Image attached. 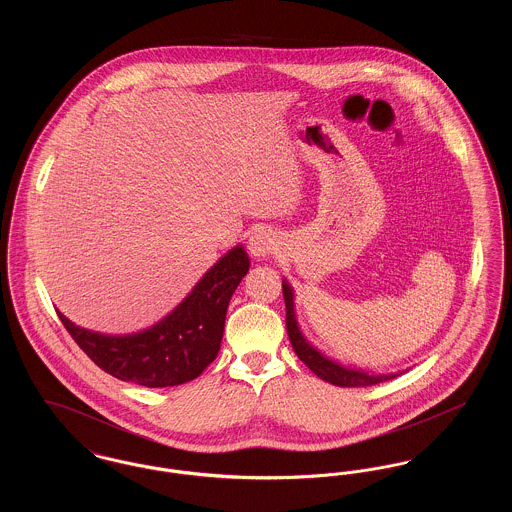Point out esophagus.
Returning a JSON list of instances; mask_svg holds the SVG:
<instances>
[{"mask_svg":"<svg viewBox=\"0 0 512 512\" xmlns=\"http://www.w3.org/2000/svg\"><path fill=\"white\" fill-rule=\"evenodd\" d=\"M274 236L265 230V228H261V230H255L253 234H251V238H249V251H251V255L253 257H257V259H265L268 257L272 251H274Z\"/></svg>","mask_w":512,"mask_h":512,"instance_id":"obj_1","label":"esophagus"}]
</instances>
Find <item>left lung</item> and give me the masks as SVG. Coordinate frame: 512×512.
Returning a JSON list of instances; mask_svg holds the SVG:
<instances>
[{
	"mask_svg": "<svg viewBox=\"0 0 512 512\" xmlns=\"http://www.w3.org/2000/svg\"><path fill=\"white\" fill-rule=\"evenodd\" d=\"M282 292H284V301H286V328H288V336L292 341L293 351L305 365L317 374L318 378H322L328 384L341 386V388H366V386H374V384L386 382V380L397 378L403 374V370L393 372V374H372V372L357 370L351 366L340 365V363L332 361L330 357H326L324 353H320L317 347L303 336V332L297 324L293 288L286 280L282 282Z\"/></svg>",
	"mask_w": 512,
	"mask_h": 512,
	"instance_id": "left-lung-1",
	"label": "left lung"
}]
</instances>
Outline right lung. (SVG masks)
<instances>
[{
	"instance_id": "right-lung-1",
	"label": "right lung",
	"mask_w": 512,
	"mask_h": 512,
	"mask_svg": "<svg viewBox=\"0 0 512 512\" xmlns=\"http://www.w3.org/2000/svg\"><path fill=\"white\" fill-rule=\"evenodd\" d=\"M247 270L244 245L232 247L167 317L136 334H99L76 326L59 311L57 315L80 349L107 374L146 388L180 386L219 355L228 303Z\"/></svg>"
}]
</instances>
